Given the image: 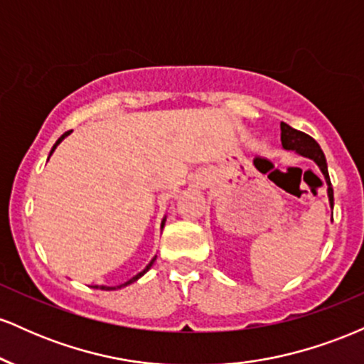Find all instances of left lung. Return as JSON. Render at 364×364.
<instances>
[{"label": "left lung", "instance_id": "obj_1", "mask_svg": "<svg viewBox=\"0 0 364 364\" xmlns=\"http://www.w3.org/2000/svg\"><path fill=\"white\" fill-rule=\"evenodd\" d=\"M281 141H282V149L294 150L296 154L311 159V161L318 166L321 174L325 176V181H327L328 202H330V207L333 208V190H332V185H330L327 159H325V154L321 152L320 145L316 144V141L313 140L310 135L299 132V129L291 128L289 124H286V123H281Z\"/></svg>", "mask_w": 364, "mask_h": 364}]
</instances>
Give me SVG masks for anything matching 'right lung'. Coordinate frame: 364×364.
Returning <instances> with one entry per match:
<instances>
[{"label":"right lung","mask_w":364,"mask_h":364,"mask_svg":"<svg viewBox=\"0 0 364 364\" xmlns=\"http://www.w3.org/2000/svg\"><path fill=\"white\" fill-rule=\"evenodd\" d=\"M70 133H72V129H70V132H66V133H63V135L60 136V139H58V141H56V144H54V145H53L51 152H49V157H51V154L54 152V149H56V147H58V145H60V144H61V141H63V140H65V136H68V135H70ZM164 223H166V217H164V219H162V224H161V228H164ZM156 258H157V257H154V258H152V260H150V263H149V265H147V267H145V269H144V270H141V272H140V274H136V275H135V277H132V279H129V281H127V282H124V284H119V286H116V287H109V286H94V287H97V289H104V291H114V289H121V287L128 286V284H132V282L139 281V279L141 277V275H144L145 272H147V270L150 269V267H152V265H154V262H156Z\"/></svg>","instance_id":"1"}]
</instances>
